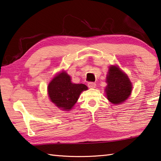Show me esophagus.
<instances>
[{"label":"esophagus","mask_w":161,"mask_h":161,"mask_svg":"<svg viewBox=\"0 0 161 161\" xmlns=\"http://www.w3.org/2000/svg\"><path fill=\"white\" fill-rule=\"evenodd\" d=\"M88 86L90 88H95V86H96V84H95V83H93V82H89L88 83Z\"/></svg>","instance_id":"1"}]
</instances>
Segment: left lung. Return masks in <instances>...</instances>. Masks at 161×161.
Returning <instances> with one entry per match:
<instances>
[{"mask_svg": "<svg viewBox=\"0 0 161 161\" xmlns=\"http://www.w3.org/2000/svg\"><path fill=\"white\" fill-rule=\"evenodd\" d=\"M107 83L106 95L112 103L117 105L122 103L131 95V83L128 76L119 67L112 66L109 68Z\"/></svg>", "mask_w": 161, "mask_h": 161, "instance_id": "1", "label": "left lung"}]
</instances>
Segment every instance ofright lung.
Returning a JSON list of instances; mask_svg holds the SVG:
<instances>
[{
	"mask_svg": "<svg viewBox=\"0 0 161 161\" xmlns=\"http://www.w3.org/2000/svg\"><path fill=\"white\" fill-rule=\"evenodd\" d=\"M88 90L84 84H74L66 73L62 72L53 78L48 86V93L52 102L58 108L69 110L75 105L80 92Z\"/></svg>",
	"mask_w": 161,
	"mask_h": 161,
	"instance_id": "add662e5",
	"label": "right lung"
}]
</instances>
